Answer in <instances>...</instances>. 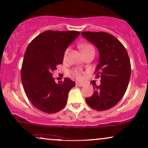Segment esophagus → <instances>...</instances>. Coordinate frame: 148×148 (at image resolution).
Here are the masks:
<instances>
[{
    "label": "esophagus",
    "instance_id": "esophagus-1",
    "mask_svg": "<svg viewBox=\"0 0 148 148\" xmlns=\"http://www.w3.org/2000/svg\"><path fill=\"white\" fill-rule=\"evenodd\" d=\"M76 85L77 86H79V87H83L84 86V84H81V83H79V82H76Z\"/></svg>",
    "mask_w": 148,
    "mask_h": 148
}]
</instances>
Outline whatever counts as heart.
<instances>
[{
	"label": "heart",
	"mask_w": 148,
	"mask_h": 148,
	"mask_svg": "<svg viewBox=\"0 0 148 148\" xmlns=\"http://www.w3.org/2000/svg\"><path fill=\"white\" fill-rule=\"evenodd\" d=\"M79 47H80V49H81V50H82V52L83 54L87 53V52H89L91 51L94 52V47H93L92 45H90V44H82V45H80ZM69 51V48H67V49L66 50L65 52H64V58H66V56H67ZM71 73H72V75L75 77L77 78L78 79H82V74H81V73L79 70H77V69L75 70Z\"/></svg>",
	"instance_id": "obj_1"
}]
</instances>
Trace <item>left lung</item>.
Masks as SVG:
<instances>
[{"instance_id": "obj_1", "label": "left lung", "mask_w": 148, "mask_h": 148, "mask_svg": "<svg viewBox=\"0 0 148 148\" xmlns=\"http://www.w3.org/2000/svg\"><path fill=\"white\" fill-rule=\"evenodd\" d=\"M85 39L98 48L99 61L95 73L100 85L86 98L91 108L102 111L114 106L124 96L131 77V63L124 46L106 32H82Z\"/></svg>"}]
</instances>
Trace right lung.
I'll return each mask as SVG.
<instances>
[{
    "instance_id": "obj_1",
    "label": "right lung",
    "mask_w": 148,
    "mask_h": 148,
    "mask_svg": "<svg viewBox=\"0 0 148 148\" xmlns=\"http://www.w3.org/2000/svg\"><path fill=\"white\" fill-rule=\"evenodd\" d=\"M79 34L77 31L48 30L28 45L22 63L21 82L26 96L38 110L51 114L66 105L75 83L69 78L56 83L52 73L62 63L66 48Z\"/></svg>"
}]
</instances>
